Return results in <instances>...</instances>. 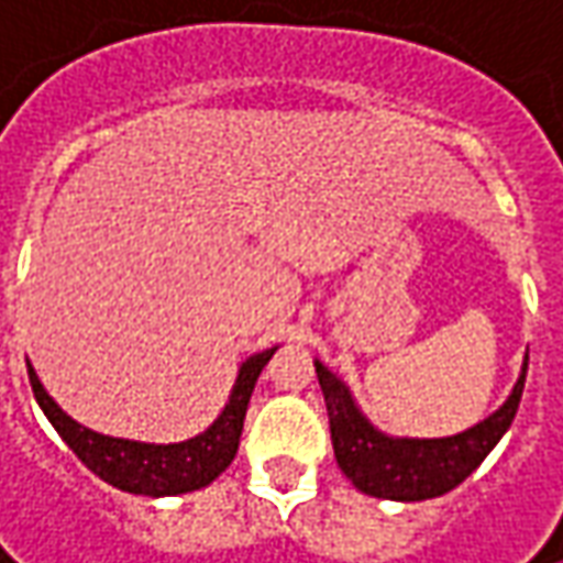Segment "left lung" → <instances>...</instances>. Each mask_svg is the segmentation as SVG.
<instances>
[{
    "mask_svg": "<svg viewBox=\"0 0 563 563\" xmlns=\"http://www.w3.org/2000/svg\"><path fill=\"white\" fill-rule=\"evenodd\" d=\"M527 366L530 357L523 360V373L517 378L510 398L473 429L448 439H395L378 432L360 413L347 385L316 360V376L325 395L332 448L341 473L360 492L385 501H426L461 486L510 429L523 398Z\"/></svg>",
    "mask_w": 563,
    "mask_h": 563,
    "instance_id": "obj_1",
    "label": "left lung"
}]
</instances>
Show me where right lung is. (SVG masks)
<instances>
[{"instance_id":"add662e5","label":"right lung","mask_w":563,"mask_h":563,"mask_svg":"<svg viewBox=\"0 0 563 563\" xmlns=\"http://www.w3.org/2000/svg\"><path fill=\"white\" fill-rule=\"evenodd\" d=\"M272 354H275V347L244 360L219 420L200 435L178 444H146L99 435L93 429L71 420L46 395V388L36 378L33 366H27V376H31L33 398L43 407V413L49 417L55 432L62 435V442L80 457V464L93 470L102 483L121 488V492L163 498V495H185L194 488L209 486L222 470H228V464L238 454V444H241V429H244L253 385L263 373V366L272 360Z\"/></svg>"}]
</instances>
